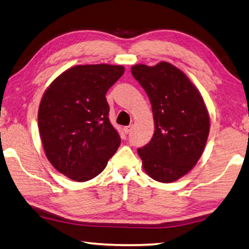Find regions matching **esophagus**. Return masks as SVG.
Instances as JSON below:
<instances>
[{
    "mask_svg": "<svg viewBox=\"0 0 249 249\" xmlns=\"http://www.w3.org/2000/svg\"><path fill=\"white\" fill-rule=\"evenodd\" d=\"M132 129H133V125L130 124V125H127V127L124 128V131L125 134H128V133H130V132L132 131Z\"/></svg>",
    "mask_w": 249,
    "mask_h": 249,
    "instance_id": "obj_1",
    "label": "esophagus"
}]
</instances>
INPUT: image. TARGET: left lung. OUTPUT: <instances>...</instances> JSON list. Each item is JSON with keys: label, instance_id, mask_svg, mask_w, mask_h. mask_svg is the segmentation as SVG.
<instances>
[{"label": "left lung", "instance_id": "left-lung-1", "mask_svg": "<svg viewBox=\"0 0 249 249\" xmlns=\"http://www.w3.org/2000/svg\"><path fill=\"white\" fill-rule=\"evenodd\" d=\"M133 77L149 96L155 131L138 153L147 175L172 182L193 169L202 155L210 118L199 90L184 72L168 62L137 64Z\"/></svg>", "mask_w": 249, "mask_h": 249}]
</instances>
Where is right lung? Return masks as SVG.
Instances as JSON below:
<instances>
[{"mask_svg":"<svg viewBox=\"0 0 249 249\" xmlns=\"http://www.w3.org/2000/svg\"><path fill=\"white\" fill-rule=\"evenodd\" d=\"M124 72L122 65H76L42 96L38 127L43 150L52 166L72 180L99 175L120 145L108 118L106 93Z\"/></svg>","mask_w":249,"mask_h":249,"instance_id":"add662e5","label":"right lung"}]
</instances>
